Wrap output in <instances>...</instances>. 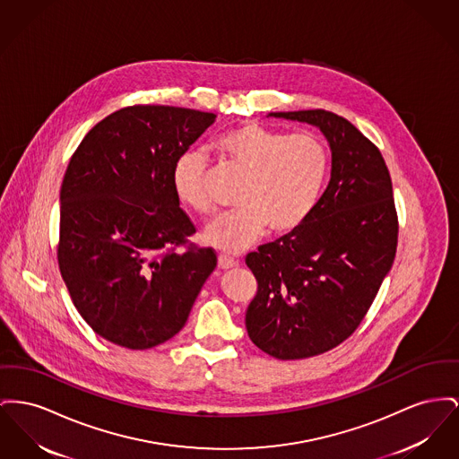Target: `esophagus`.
I'll list each match as a JSON object with an SVG mask.
<instances>
[{"label": "esophagus", "instance_id": "obj_1", "mask_svg": "<svg viewBox=\"0 0 459 459\" xmlns=\"http://www.w3.org/2000/svg\"><path fill=\"white\" fill-rule=\"evenodd\" d=\"M218 267L221 270L236 269L238 267V262L227 255H220L218 256Z\"/></svg>", "mask_w": 459, "mask_h": 459}]
</instances>
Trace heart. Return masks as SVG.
<instances>
[{
	"label": "heart",
	"instance_id": "heart-1",
	"mask_svg": "<svg viewBox=\"0 0 459 459\" xmlns=\"http://www.w3.org/2000/svg\"><path fill=\"white\" fill-rule=\"evenodd\" d=\"M218 154L244 173L236 212L218 216L203 238L225 253H239L265 230L288 234L316 208L329 169V152L319 136L279 132L256 123L238 126L216 140ZM206 156L187 151L171 169L175 195L190 210L208 215L213 201L204 187Z\"/></svg>",
	"mask_w": 459,
	"mask_h": 459
}]
</instances>
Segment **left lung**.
I'll return each instance as SVG.
<instances>
[{
    "mask_svg": "<svg viewBox=\"0 0 459 459\" xmlns=\"http://www.w3.org/2000/svg\"><path fill=\"white\" fill-rule=\"evenodd\" d=\"M321 130L331 178L308 218L246 256L258 281L246 329L275 359H307L347 340L392 269L397 213L381 152L351 121L329 110L269 112Z\"/></svg>",
    "mask_w": 459,
    "mask_h": 459,
    "instance_id": "1",
    "label": "left lung"
}]
</instances>
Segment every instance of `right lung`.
<instances>
[{
  "label": "right lung",
  "instance_id": "1",
  "mask_svg": "<svg viewBox=\"0 0 459 459\" xmlns=\"http://www.w3.org/2000/svg\"><path fill=\"white\" fill-rule=\"evenodd\" d=\"M216 114L134 106L97 123L60 189L58 267L82 319L110 343L147 351L173 338L216 267L171 186L177 158Z\"/></svg>",
  "mask_w": 459,
  "mask_h": 459
}]
</instances>
